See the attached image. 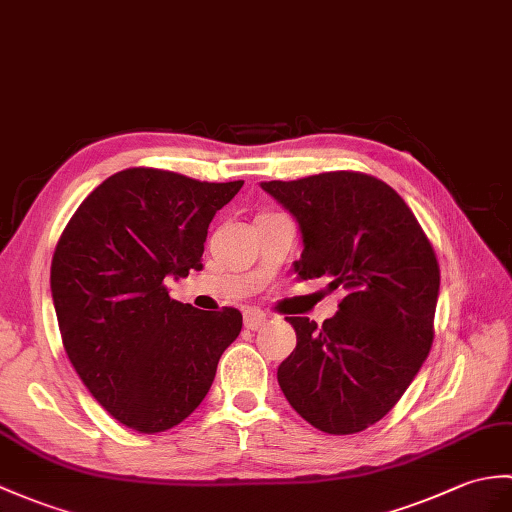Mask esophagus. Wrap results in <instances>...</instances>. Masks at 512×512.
Returning <instances> with one entry per match:
<instances>
[{"instance_id":"esophagus-1","label":"esophagus","mask_w":512,"mask_h":512,"mask_svg":"<svg viewBox=\"0 0 512 512\" xmlns=\"http://www.w3.org/2000/svg\"><path fill=\"white\" fill-rule=\"evenodd\" d=\"M266 320H268V316L261 310H246L244 312V327L251 331H257L259 327H264Z\"/></svg>"}]
</instances>
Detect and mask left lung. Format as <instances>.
<instances>
[{
	"mask_svg": "<svg viewBox=\"0 0 512 512\" xmlns=\"http://www.w3.org/2000/svg\"><path fill=\"white\" fill-rule=\"evenodd\" d=\"M261 189L299 222V279L327 277L331 290H344L338 314L320 327L285 318L296 349L279 366V386L316 430L362 432L392 410L432 349L441 288L434 248L375 176L325 172Z\"/></svg>",
	"mask_w": 512,
	"mask_h": 512,
	"instance_id": "left-lung-1",
	"label": "left lung"
}]
</instances>
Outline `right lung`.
Here are the masks:
<instances>
[{
    "instance_id": "1",
    "label": "right lung",
    "mask_w": 512,
    "mask_h": 512,
    "mask_svg": "<svg viewBox=\"0 0 512 512\" xmlns=\"http://www.w3.org/2000/svg\"><path fill=\"white\" fill-rule=\"evenodd\" d=\"M242 185L122 170L82 200L56 244L50 285L67 358L130 430L157 434L187 419L240 336V312L174 301L165 281L202 270L209 222Z\"/></svg>"
}]
</instances>
